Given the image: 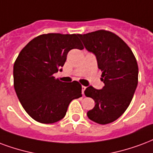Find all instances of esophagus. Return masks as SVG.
Listing matches in <instances>:
<instances>
[{"instance_id":"1","label":"esophagus","mask_w":153,"mask_h":153,"mask_svg":"<svg viewBox=\"0 0 153 153\" xmlns=\"http://www.w3.org/2000/svg\"><path fill=\"white\" fill-rule=\"evenodd\" d=\"M86 89V87H84V86H82V94H83V92H84V91H85Z\"/></svg>"}]
</instances>
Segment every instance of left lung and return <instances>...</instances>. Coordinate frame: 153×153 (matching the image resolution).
<instances>
[{"label": "left lung", "instance_id": "left-lung-1", "mask_svg": "<svg viewBox=\"0 0 153 153\" xmlns=\"http://www.w3.org/2000/svg\"><path fill=\"white\" fill-rule=\"evenodd\" d=\"M79 37L97 56L105 83L101 90L90 86L84 91L86 97L95 100L88 117L101 125L111 123L128 108L136 89L139 68L135 56L128 45L109 30H96Z\"/></svg>", "mask_w": 153, "mask_h": 153}]
</instances>
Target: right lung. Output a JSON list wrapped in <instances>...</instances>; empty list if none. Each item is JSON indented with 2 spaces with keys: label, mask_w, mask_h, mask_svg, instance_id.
Here are the masks:
<instances>
[{
  "label": "right lung",
  "mask_w": 153,
  "mask_h": 153,
  "mask_svg": "<svg viewBox=\"0 0 153 153\" xmlns=\"http://www.w3.org/2000/svg\"><path fill=\"white\" fill-rule=\"evenodd\" d=\"M79 36L43 34L19 53L13 65V87L25 111L36 122L48 124L62 119L71 100L82 97L79 82H64L53 76L69 51L83 48Z\"/></svg>",
  "instance_id": "1"
}]
</instances>
